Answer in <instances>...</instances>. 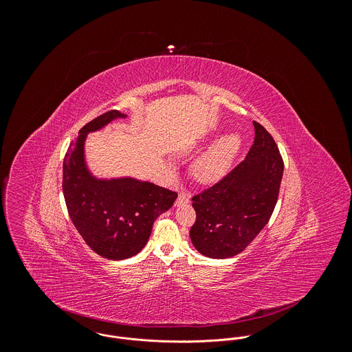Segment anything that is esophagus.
<instances>
[{
  "label": "esophagus",
  "mask_w": 352,
  "mask_h": 352,
  "mask_svg": "<svg viewBox=\"0 0 352 352\" xmlns=\"http://www.w3.org/2000/svg\"><path fill=\"white\" fill-rule=\"evenodd\" d=\"M188 201H190V195L187 192H180L176 199V206H179L182 204H188Z\"/></svg>",
  "instance_id": "1"
}]
</instances>
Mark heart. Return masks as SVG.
<instances>
[{"mask_svg":"<svg viewBox=\"0 0 352 352\" xmlns=\"http://www.w3.org/2000/svg\"><path fill=\"white\" fill-rule=\"evenodd\" d=\"M242 138L238 132H228L212 143L191 164V175L201 184H213L231 169L239 150Z\"/></svg>","mask_w":352,"mask_h":352,"instance_id":"1","label":"heart"}]
</instances>
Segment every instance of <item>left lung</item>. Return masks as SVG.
Segmentation results:
<instances>
[{"mask_svg":"<svg viewBox=\"0 0 352 352\" xmlns=\"http://www.w3.org/2000/svg\"><path fill=\"white\" fill-rule=\"evenodd\" d=\"M246 158L210 188L192 197L194 248L210 258L241 253L268 223L279 192L283 161L272 136L256 121Z\"/></svg>","mask_w":352,"mask_h":352,"instance_id":"1","label":"left lung"}]
</instances>
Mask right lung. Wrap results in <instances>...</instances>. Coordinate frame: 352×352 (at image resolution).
<instances>
[{
  "label": "right lung",
  "instance_id": "obj_1",
  "mask_svg": "<svg viewBox=\"0 0 352 352\" xmlns=\"http://www.w3.org/2000/svg\"><path fill=\"white\" fill-rule=\"evenodd\" d=\"M117 110L87 124L70 144L63 162V194L70 219L87 245L109 260H125L147 243L155 219L172 208L177 194L131 176L98 177L87 162L88 133L116 120Z\"/></svg>",
  "mask_w": 352,
  "mask_h": 352
}]
</instances>
